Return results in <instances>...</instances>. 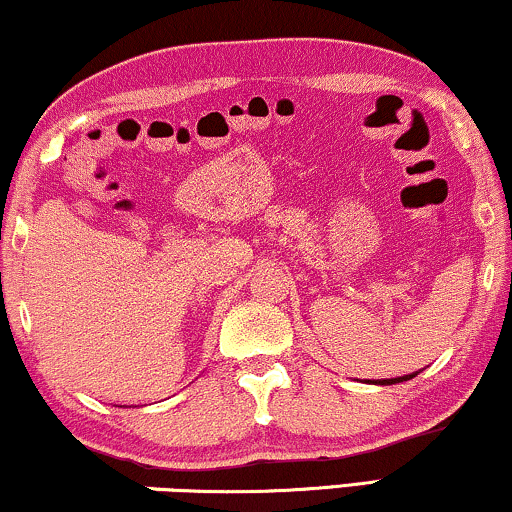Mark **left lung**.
Here are the masks:
<instances>
[{
    "instance_id": "left-lung-1",
    "label": "left lung",
    "mask_w": 512,
    "mask_h": 512,
    "mask_svg": "<svg viewBox=\"0 0 512 512\" xmlns=\"http://www.w3.org/2000/svg\"><path fill=\"white\" fill-rule=\"evenodd\" d=\"M417 373H410V375H403V377H391V380H375V384H398V382H405V380H412Z\"/></svg>"
}]
</instances>
